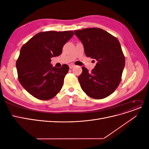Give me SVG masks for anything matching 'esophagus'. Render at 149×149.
<instances>
[{
	"instance_id": "1",
	"label": "esophagus",
	"mask_w": 149,
	"mask_h": 149,
	"mask_svg": "<svg viewBox=\"0 0 149 149\" xmlns=\"http://www.w3.org/2000/svg\"><path fill=\"white\" fill-rule=\"evenodd\" d=\"M73 67H74V65H73V64H70V65H69V68H70V69L73 68Z\"/></svg>"
}]
</instances>
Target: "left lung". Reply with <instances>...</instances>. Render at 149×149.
<instances>
[{
    "label": "left lung",
    "mask_w": 149,
    "mask_h": 149,
    "mask_svg": "<svg viewBox=\"0 0 149 149\" xmlns=\"http://www.w3.org/2000/svg\"><path fill=\"white\" fill-rule=\"evenodd\" d=\"M74 34L82 42L86 55L97 61L91 73L82 67L78 77L81 88L96 100L109 96L118 87L125 66L119 40L99 28L74 30Z\"/></svg>",
    "instance_id": "obj_1"
}]
</instances>
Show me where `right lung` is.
Returning a JSON list of instances; mask_svg holds the SVG:
<instances>
[{"label":"right lung","mask_w":149,"mask_h":149,"mask_svg":"<svg viewBox=\"0 0 149 149\" xmlns=\"http://www.w3.org/2000/svg\"><path fill=\"white\" fill-rule=\"evenodd\" d=\"M73 35V31H42L22 46L16 62L18 78L31 95L48 100L60 92L69 66L53 67L51 58L61 55L64 45Z\"/></svg>","instance_id":"add662e5"}]
</instances>
